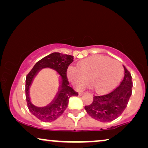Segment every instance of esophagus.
Instances as JSON below:
<instances>
[{
  "mask_svg": "<svg viewBox=\"0 0 148 148\" xmlns=\"http://www.w3.org/2000/svg\"><path fill=\"white\" fill-rule=\"evenodd\" d=\"M84 93H86V92H79V96H82V95L84 94Z\"/></svg>",
  "mask_w": 148,
  "mask_h": 148,
  "instance_id": "esophagus-1",
  "label": "esophagus"
}]
</instances>
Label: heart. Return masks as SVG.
Returning a JSON list of instances; mask_svg holds the SVG:
<instances>
[{"instance_id": "obj_1", "label": "heart", "mask_w": 148, "mask_h": 148, "mask_svg": "<svg viewBox=\"0 0 148 148\" xmlns=\"http://www.w3.org/2000/svg\"><path fill=\"white\" fill-rule=\"evenodd\" d=\"M124 69L119 60L103 55L87 58L79 62L77 69L71 67L68 76L78 88L91 85L98 92H106L114 88L122 77Z\"/></svg>"}]
</instances>
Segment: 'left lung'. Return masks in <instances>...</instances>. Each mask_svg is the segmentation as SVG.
Segmentation results:
<instances>
[{"instance_id":"obj_1","label":"left lung","mask_w":148,"mask_h":148,"mask_svg":"<svg viewBox=\"0 0 148 148\" xmlns=\"http://www.w3.org/2000/svg\"><path fill=\"white\" fill-rule=\"evenodd\" d=\"M125 75L122 82L110 92L93 97L90 104L85 106L92 118L101 122H110L118 118L126 108L132 94L133 82L130 72L123 66Z\"/></svg>"}]
</instances>
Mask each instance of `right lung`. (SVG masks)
I'll use <instances>...</instances> for the list:
<instances>
[{
  "instance_id": "add662e5",
  "label": "right lung",
  "mask_w": 148,
  "mask_h": 148,
  "mask_svg": "<svg viewBox=\"0 0 148 148\" xmlns=\"http://www.w3.org/2000/svg\"><path fill=\"white\" fill-rule=\"evenodd\" d=\"M73 61V56L53 52L36 62L26 77L25 98L29 112L36 118L44 122H51L58 119L67 108L69 100L71 96H78V93L69 86L66 76L68 66ZM50 67L56 70L62 77V88L57 98L45 107H37L31 104L29 99V86L34 76L42 68Z\"/></svg>"
}]
</instances>
